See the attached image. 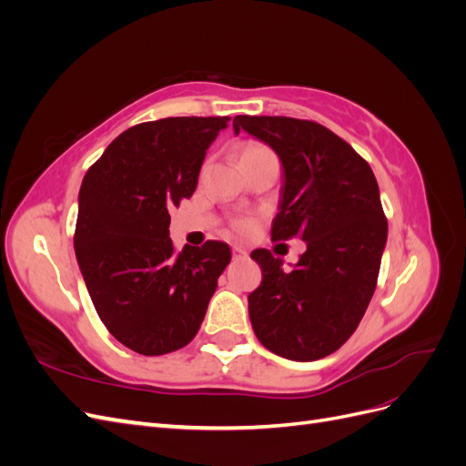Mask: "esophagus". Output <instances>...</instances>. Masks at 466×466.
Returning <instances> with one entry per match:
<instances>
[{
	"label": "esophagus",
	"mask_w": 466,
	"mask_h": 466,
	"mask_svg": "<svg viewBox=\"0 0 466 466\" xmlns=\"http://www.w3.org/2000/svg\"><path fill=\"white\" fill-rule=\"evenodd\" d=\"M231 255H233L235 260H237V258H245V257H247V250H245L243 247H233V248H231Z\"/></svg>",
	"instance_id": "obj_1"
}]
</instances>
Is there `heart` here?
Wrapping results in <instances>:
<instances>
[{
    "label": "heart",
    "mask_w": 466,
    "mask_h": 466,
    "mask_svg": "<svg viewBox=\"0 0 466 466\" xmlns=\"http://www.w3.org/2000/svg\"><path fill=\"white\" fill-rule=\"evenodd\" d=\"M238 159H241V165H245L260 159H276V155L270 147L260 142H247L238 149ZM252 228H255V219L252 218H237L231 221V229L237 235H248Z\"/></svg>",
    "instance_id": "obj_1"
}]
</instances>
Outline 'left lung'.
<instances>
[{
  "label": "left lung",
  "instance_id": "1",
  "mask_svg": "<svg viewBox=\"0 0 466 466\" xmlns=\"http://www.w3.org/2000/svg\"><path fill=\"white\" fill-rule=\"evenodd\" d=\"M233 130L270 146L284 167L274 241L299 237L293 270L270 250H252L262 284L248 295L252 330L264 348L293 361L332 354L354 334L387 243L379 185L356 149L313 120L235 116Z\"/></svg>",
  "mask_w": 466,
  "mask_h": 466
}]
</instances>
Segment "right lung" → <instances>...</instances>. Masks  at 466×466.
Segmentation results:
<instances>
[{"instance_id": "1", "label": "right lung", "mask_w": 466, "mask_h": 466, "mask_svg": "<svg viewBox=\"0 0 466 466\" xmlns=\"http://www.w3.org/2000/svg\"><path fill=\"white\" fill-rule=\"evenodd\" d=\"M229 116H177L122 132L79 190L76 257L108 332L142 356H163L198 332L225 243L175 250L168 209L190 198L206 149Z\"/></svg>"}]
</instances>
